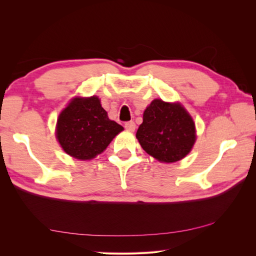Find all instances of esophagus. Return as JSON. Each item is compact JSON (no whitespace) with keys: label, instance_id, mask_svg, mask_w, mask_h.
<instances>
[{"label":"esophagus","instance_id":"1","mask_svg":"<svg viewBox=\"0 0 256 256\" xmlns=\"http://www.w3.org/2000/svg\"><path fill=\"white\" fill-rule=\"evenodd\" d=\"M124 128L128 130V131H131V132H134L135 131V128H136V125H135V123L133 121H130V122H126L124 124Z\"/></svg>","mask_w":256,"mask_h":256}]
</instances>
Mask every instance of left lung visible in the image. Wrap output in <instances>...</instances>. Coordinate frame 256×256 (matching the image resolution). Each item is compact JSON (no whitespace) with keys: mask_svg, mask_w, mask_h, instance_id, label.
Instances as JSON below:
<instances>
[{"mask_svg":"<svg viewBox=\"0 0 256 256\" xmlns=\"http://www.w3.org/2000/svg\"><path fill=\"white\" fill-rule=\"evenodd\" d=\"M136 138L146 153L162 162L180 160L196 140L194 123L179 103L152 101L143 114Z\"/></svg>","mask_w":256,"mask_h":256,"instance_id":"8db88e82","label":"left lung"}]
</instances>
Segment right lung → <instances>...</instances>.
Here are the masks:
<instances>
[{"mask_svg": "<svg viewBox=\"0 0 256 256\" xmlns=\"http://www.w3.org/2000/svg\"><path fill=\"white\" fill-rule=\"evenodd\" d=\"M123 131L111 121L99 98H76L59 114L57 138L64 150L78 160H91L102 153L111 140Z\"/></svg>", "mask_w": 256, "mask_h": 256, "instance_id": "right-lung-1", "label": "right lung"}]
</instances>
